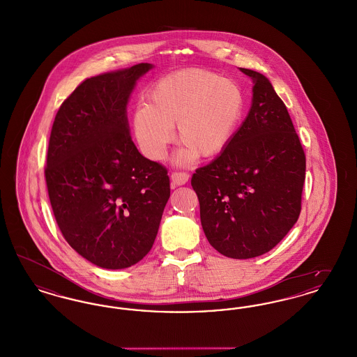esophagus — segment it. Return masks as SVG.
I'll return each instance as SVG.
<instances>
[{"label":"esophagus","instance_id":"1","mask_svg":"<svg viewBox=\"0 0 357 357\" xmlns=\"http://www.w3.org/2000/svg\"><path fill=\"white\" fill-rule=\"evenodd\" d=\"M188 178H190V175L186 172H172L170 176L171 183L175 186H183L185 183H187Z\"/></svg>","mask_w":357,"mask_h":357}]
</instances>
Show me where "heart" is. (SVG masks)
<instances>
[{
	"label": "heart",
	"mask_w": 357,
	"mask_h": 357,
	"mask_svg": "<svg viewBox=\"0 0 357 357\" xmlns=\"http://www.w3.org/2000/svg\"><path fill=\"white\" fill-rule=\"evenodd\" d=\"M147 104L134 111L132 130L140 151L160 162L174 139L185 146L179 165L215 158L227 150L246 112V95L233 79L206 69L188 68L160 79L147 95Z\"/></svg>",
	"instance_id": "heart-1"
}]
</instances>
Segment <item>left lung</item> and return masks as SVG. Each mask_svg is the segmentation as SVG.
<instances>
[{"instance_id":"left-lung-1","label":"left lung","mask_w":357,"mask_h":357,"mask_svg":"<svg viewBox=\"0 0 357 357\" xmlns=\"http://www.w3.org/2000/svg\"><path fill=\"white\" fill-rule=\"evenodd\" d=\"M253 80L248 116L227 150L195 171L201 223L221 255H265L298 220L305 153L284 102L266 76L239 68Z\"/></svg>"}]
</instances>
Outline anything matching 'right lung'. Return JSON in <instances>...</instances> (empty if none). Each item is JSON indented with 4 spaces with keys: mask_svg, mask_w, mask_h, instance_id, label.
Returning a JSON list of instances; mask_svg holds the SVG:
<instances>
[{
    "mask_svg": "<svg viewBox=\"0 0 357 357\" xmlns=\"http://www.w3.org/2000/svg\"><path fill=\"white\" fill-rule=\"evenodd\" d=\"M153 64L86 79L52 127L45 179L72 249L104 269H126L153 248L170 198L167 170L137 151L127 105Z\"/></svg>",
    "mask_w": 357,
    "mask_h": 357,
    "instance_id": "right-lung-1",
    "label": "right lung"
}]
</instances>
